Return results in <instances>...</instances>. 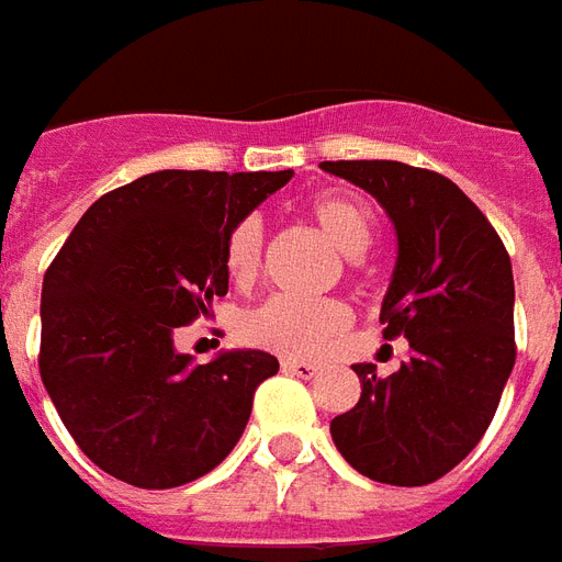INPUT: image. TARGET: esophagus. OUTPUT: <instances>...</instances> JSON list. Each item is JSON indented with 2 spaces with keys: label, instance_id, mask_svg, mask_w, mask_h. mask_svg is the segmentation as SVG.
<instances>
[{
  "label": "esophagus",
  "instance_id": "34e87169",
  "mask_svg": "<svg viewBox=\"0 0 562 562\" xmlns=\"http://www.w3.org/2000/svg\"><path fill=\"white\" fill-rule=\"evenodd\" d=\"M282 370L291 375H300V379H312V375L317 373V364H312V361H303V359H282L280 361Z\"/></svg>",
  "mask_w": 562,
  "mask_h": 562
}]
</instances>
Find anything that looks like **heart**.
<instances>
[{
	"label": "heart",
	"instance_id": "obj_1",
	"mask_svg": "<svg viewBox=\"0 0 562 562\" xmlns=\"http://www.w3.org/2000/svg\"><path fill=\"white\" fill-rule=\"evenodd\" d=\"M308 215L317 229L344 256H361L373 245L375 218L368 203L350 194H321L308 201ZM262 221L256 215L238 218L224 238V268L238 289L254 285L262 268ZM350 312L338 300L271 297L241 317V338L254 347H265L289 356H315L329 338L344 333Z\"/></svg>",
	"mask_w": 562,
	"mask_h": 562
}]
</instances>
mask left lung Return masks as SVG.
Returning a JSON list of instances; mask_svg holds the SVG:
<instances>
[{"instance_id":"8db88e82","label":"left lung","mask_w":562,"mask_h":562,"mask_svg":"<svg viewBox=\"0 0 562 562\" xmlns=\"http://www.w3.org/2000/svg\"><path fill=\"white\" fill-rule=\"evenodd\" d=\"M321 169L370 192L396 229V268L382 335L408 338L396 373L352 364L356 408L333 419L352 470L382 484L423 487L475 449L514 370V271L487 215L428 169L396 160H335Z\"/></svg>"}]
</instances>
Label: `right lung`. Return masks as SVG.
Segmentation results:
<instances>
[{"label":"right lung","mask_w":562,"mask_h":562,"mask_svg":"<svg viewBox=\"0 0 562 562\" xmlns=\"http://www.w3.org/2000/svg\"><path fill=\"white\" fill-rule=\"evenodd\" d=\"M294 171H154L101 194L43 277L40 379L95 467L145 490L215 470L245 431L262 350L210 364L171 335L227 294L224 238Z\"/></svg>","instance_id":"obj_1"}]
</instances>
